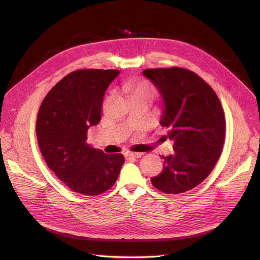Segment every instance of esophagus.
<instances>
[{
	"label": "esophagus",
	"instance_id": "obj_1",
	"mask_svg": "<svg viewBox=\"0 0 260 260\" xmlns=\"http://www.w3.org/2000/svg\"><path fill=\"white\" fill-rule=\"evenodd\" d=\"M125 158L127 159H132V158H140L141 156H142V153H133V152H130V153H125Z\"/></svg>",
	"mask_w": 260,
	"mask_h": 260
}]
</instances>
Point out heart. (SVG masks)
<instances>
[{
  "label": "heart",
  "mask_w": 260,
  "mask_h": 260,
  "mask_svg": "<svg viewBox=\"0 0 260 260\" xmlns=\"http://www.w3.org/2000/svg\"><path fill=\"white\" fill-rule=\"evenodd\" d=\"M127 89L131 94V98L138 95H154L152 86L144 81H130L127 83Z\"/></svg>",
  "instance_id": "obj_1"
}]
</instances>
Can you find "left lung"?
Returning a JSON list of instances; mask_svg holds the SVG:
<instances>
[{
  "mask_svg": "<svg viewBox=\"0 0 260 260\" xmlns=\"http://www.w3.org/2000/svg\"><path fill=\"white\" fill-rule=\"evenodd\" d=\"M164 101L161 127L174 141V153L162 156L164 168L151 179L166 194L190 191L214 169L222 152L224 114L210 85L185 68L143 70Z\"/></svg>",
  "mask_w": 260,
  "mask_h": 260,
  "instance_id": "8db88e82",
  "label": "left lung"
}]
</instances>
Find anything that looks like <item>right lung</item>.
I'll return each mask as SVG.
<instances>
[{
  "label": "right lung",
  "instance_id": "obj_1",
  "mask_svg": "<svg viewBox=\"0 0 260 260\" xmlns=\"http://www.w3.org/2000/svg\"><path fill=\"white\" fill-rule=\"evenodd\" d=\"M119 70L80 69L53 86L39 109L37 137L49 168L70 190L88 196L111 188L124 162L86 143L88 129L101 120L106 89Z\"/></svg>",
  "mask_w": 260,
  "mask_h": 260
}]
</instances>
